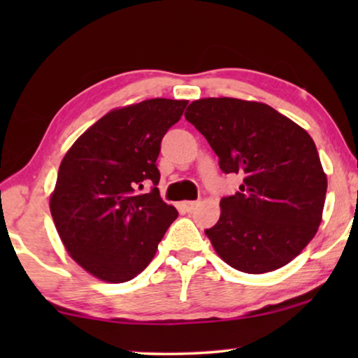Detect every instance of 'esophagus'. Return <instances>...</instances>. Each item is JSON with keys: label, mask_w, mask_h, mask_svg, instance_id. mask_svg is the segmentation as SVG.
Instances as JSON below:
<instances>
[{"label": "esophagus", "mask_w": 358, "mask_h": 358, "mask_svg": "<svg viewBox=\"0 0 358 358\" xmlns=\"http://www.w3.org/2000/svg\"><path fill=\"white\" fill-rule=\"evenodd\" d=\"M180 205H182V208L185 210V212H192V210L199 205V202H192V200H189V202H182Z\"/></svg>", "instance_id": "34e87169"}]
</instances>
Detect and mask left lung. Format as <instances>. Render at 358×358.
I'll return each instance as SVG.
<instances>
[{
	"label": "left lung",
	"mask_w": 358,
	"mask_h": 358,
	"mask_svg": "<svg viewBox=\"0 0 358 358\" xmlns=\"http://www.w3.org/2000/svg\"><path fill=\"white\" fill-rule=\"evenodd\" d=\"M185 119L207 138L220 169L244 178L239 192L220 200L217 224L205 229L215 251L248 273L285 266L321 223L327 179L315 141L262 102L199 99Z\"/></svg>",
	"instance_id": "obj_1"
}]
</instances>
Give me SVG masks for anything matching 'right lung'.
Masks as SVG:
<instances>
[{
  "instance_id": "1",
  "label": "right lung",
  "mask_w": 358,
  "mask_h": 358,
  "mask_svg": "<svg viewBox=\"0 0 358 358\" xmlns=\"http://www.w3.org/2000/svg\"><path fill=\"white\" fill-rule=\"evenodd\" d=\"M187 101L150 99L106 114L68 150L50 197L70 256L104 282L138 275L178 210L163 202L156 166L161 140ZM148 183V194L140 193Z\"/></svg>"
}]
</instances>
